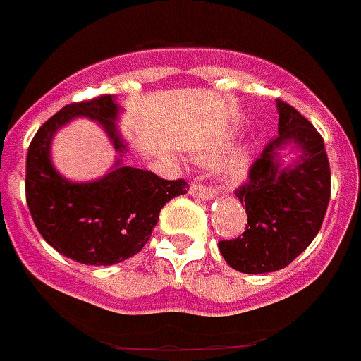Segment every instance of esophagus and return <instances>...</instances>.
I'll list each match as a JSON object with an SVG mask.
<instances>
[{"label":"esophagus","mask_w":361,"mask_h":361,"mask_svg":"<svg viewBox=\"0 0 361 361\" xmlns=\"http://www.w3.org/2000/svg\"><path fill=\"white\" fill-rule=\"evenodd\" d=\"M190 193L197 199H202V200H209V199H215L216 197V191L213 188L208 186H202L200 183H193L190 186Z\"/></svg>","instance_id":"esophagus-1"}]
</instances>
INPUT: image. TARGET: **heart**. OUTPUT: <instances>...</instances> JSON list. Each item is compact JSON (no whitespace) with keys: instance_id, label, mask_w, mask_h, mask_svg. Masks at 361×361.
Wrapping results in <instances>:
<instances>
[{"instance_id":"b5f03b06","label":"heart","mask_w":361,"mask_h":361,"mask_svg":"<svg viewBox=\"0 0 361 361\" xmlns=\"http://www.w3.org/2000/svg\"><path fill=\"white\" fill-rule=\"evenodd\" d=\"M226 155V146H215V148H209L206 152H202L199 155V161L202 164H216L224 159ZM251 168V155L250 152L245 149H238L224 162V168H222V175L228 183L238 184L242 183L247 173H250Z\"/></svg>"}]
</instances>
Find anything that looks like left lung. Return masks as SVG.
I'll return each instance as SVG.
<instances>
[{"instance_id": "left-lung-1", "label": "left lung", "mask_w": 361, "mask_h": 361, "mask_svg": "<svg viewBox=\"0 0 361 361\" xmlns=\"http://www.w3.org/2000/svg\"><path fill=\"white\" fill-rule=\"evenodd\" d=\"M279 135L253 162L250 180L235 195L245 206L242 237L219 242L233 269L262 275L283 269L317 237L331 197L324 139L300 111L276 101ZM295 153L283 161V149Z\"/></svg>"}]
</instances>
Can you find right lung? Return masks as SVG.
I'll use <instances>...</instances> for the list:
<instances>
[{
  "label": "right lung",
  "instance_id": "add662e5",
  "mask_svg": "<svg viewBox=\"0 0 361 361\" xmlns=\"http://www.w3.org/2000/svg\"><path fill=\"white\" fill-rule=\"evenodd\" d=\"M121 111L114 95L68 104L37 130L28 146L25 191L32 220L54 250L86 266H111L139 253L162 206L190 190L183 178L164 180L123 164L128 142L117 128ZM75 116L97 122L118 152L111 170L86 183L63 178L51 162L53 135Z\"/></svg>",
  "mask_w": 361,
  "mask_h": 361
}]
</instances>
